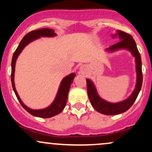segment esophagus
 <instances>
[{
    "label": "esophagus",
    "instance_id": "esophagus-1",
    "mask_svg": "<svg viewBox=\"0 0 152 152\" xmlns=\"http://www.w3.org/2000/svg\"><path fill=\"white\" fill-rule=\"evenodd\" d=\"M80 71H81V73L82 74H86V68L85 67V66H81V67L80 68Z\"/></svg>",
    "mask_w": 152,
    "mask_h": 152
}]
</instances>
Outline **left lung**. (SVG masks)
Segmentation results:
<instances>
[{
    "label": "left lung",
    "mask_w": 152,
    "mask_h": 152,
    "mask_svg": "<svg viewBox=\"0 0 152 152\" xmlns=\"http://www.w3.org/2000/svg\"><path fill=\"white\" fill-rule=\"evenodd\" d=\"M113 38L118 36L119 42L106 48V52L113 53L116 50L125 49L129 50L132 55L135 58L136 72H137V82L136 86L132 94L121 102L117 103H111L101 98L98 94L95 85L91 80L87 78V92L88 99L93 107L101 114L105 115H116L125 112L131 106L133 105L137 99L141 88L142 86V59L139 50L137 49V44L131 35L121 31H116V34L112 35Z\"/></svg>",
    "instance_id": "left-lung-1"
}]
</instances>
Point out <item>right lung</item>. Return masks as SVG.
<instances>
[{
  "label": "right lung",
  "instance_id": "add662e5",
  "mask_svg": "<svg viewBox=\"0 0 152 152\" xmlns=\"http://www.w3.org/2000/svg\"><path fill=\"white\" fill-rule=\"evenodd\" d=\"M56 36V34L54 32L53 29L50 28H41L36 31H32L27 34L23 38V39L20 41L19 43L18 48H16L15 51L14 52L12 58L11 62V83L12 86H13V91H14L15 96L17 99L21 104L23 107L25 109L29 114L34 116L41 118H50L52 116H56L60 114L61 112L65 108L66 102L68 99V94H69V89L71 88V84L73 83L74 77L76 76L75 73H71L68 76H66L62 79L61 82L59 86L58 92H57L56 98L54 101L52 102V104L48 107L42 109H32L28 107L25 104L23 103V102L19 97L18 93H17L16 89L15 87L14 83V74H15V62H16L17 58L18 56L21 53L23 48L27 46L28 44L35 41V40L40 38L41 37H54Z\"/></svg>",
  "mask_w": 152,
  "mask_h": 152
}]
</instances>
